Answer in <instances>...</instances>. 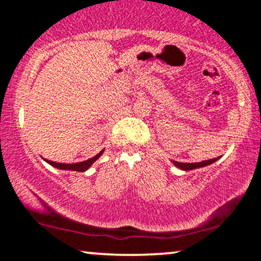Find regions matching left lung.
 Instances as JSON below:
<instances>
[{
  "mask_svg": "<svg viewBox=\"0 0 261 261\" xmlns=\"http://www.w3.org/2000/svg\"><path fill=\"white\" fill-rule=\"evenodd\" d=\"M219 159H220V156H218V158L209 159V161L199 162V163H180V162H175V161H171V163L176 166V168L181 169V170L188 171V170H194V169H199V168H204V166L212 165L213 163L219 161Z\"/></svg>",
  "mask_w": 261,
  "mask_h": 261,
  "instance_id": "left-lung-1",
  "label": "left lung"
}]
</instances>
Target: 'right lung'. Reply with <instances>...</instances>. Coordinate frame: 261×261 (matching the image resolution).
Returning <instances> with one entry per match:
<instances>
[{
	"label": "right lung",
	"instance_id": "right-lung-1",
	"mask_svg": "<svg viewBox=\"0 0 261 261\" xmlns=\"http://www.w3.org/2000/svg\"><path fill=\"white\" fill-rule=\"evenodd\" d=\"M103 152H105V149L100 150L98 154L92 156L91 159H87V161L80 162V163H74V164H63V163H56V162H52V161H47V159H43V161H45L46 163H48L49 165H52L53 168L61 169V170H70V171L84 172V171L89 170V169L91 168V165H92L93 163H95L97 159H98L99 156L103 154Z\"/></svg>",
	"mask_w": 261,
	"mask_h": 261
}]
</instances>
